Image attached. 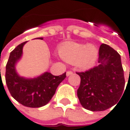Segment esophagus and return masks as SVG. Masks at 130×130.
<instances>
[{
  "instance_id": "esophagus-1",
  "label": "esophagus",
  "mask_w": 130,
  "mask_h": 130,
  "mask_svg": "<svg viewBox=\"0 0 130 130\" xmlns=\"http://www.w3.org/2000/svg\"><path fill=\"white\" fill-rule=\"evenodd\" d=\"M73 74V72L72 71H67L66 72V76H71V75H72Z\"/></svg>"
}]
</instances>
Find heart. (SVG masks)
Instances as JSON below:
<instances>
[{
  "label": "heart",
  "instance_id": "b5f03b06",
  "mask_svg": "<svg viewBox=\"0 0 130 130\" xmlns=\"http://www.w3.org/2000/svg\"><path fill=\"white\" fill-rule=\"evenodd\" d=\"M62 58L83 70L92 68L98 58V49L94 44H84L69 41L64 43L59 49Z\"/></svg>",
  "mask_w": 130,
  "mask_h": 130
}]
</instances>
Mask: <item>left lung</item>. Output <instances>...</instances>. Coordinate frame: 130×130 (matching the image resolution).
<instances>
[{"mask_svg": "<svg viewBox=\"0 0 130 130\" xmlns=\"http://www.w3.org/2000/svg\"><path fill=\"white\" fill-rule=\"evenodd\" d=\"M98 62L89 71L77 73L81 78L78 100L84 108L92 111L105 110L116 105L125 86L121 57L116 51L101 44Z\"/></svg>", "mask_w": 130, "mask_h": 130, "instance_id": "8db88e82", "label": "left lung"}]
</instances>
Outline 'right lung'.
Here are the masks:
<instances>
[{"label": "right lung", "mask_w": 130, "mask_h": 130, "mask_svg": "<svg viewBox=\"0 0 130 130\" xmlns=\"http://www.w3.org/2000/svg\"><path fill=\"white\" fill-rule=\"evenodd\" d=\"M37 38L43 40V38ZM26 43H20L10 53L6 66V82L10 94L20 104L29 108H40L52 98L57 87L65 78L66 73L56 76L45 72L33 78L19 76L15 65L22 55V48Z\"/></svg>", "instance_id": "1"}]
</instances>
